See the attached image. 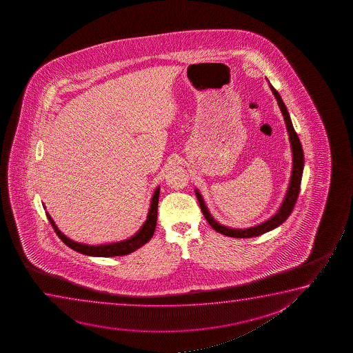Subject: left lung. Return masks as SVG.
Here are the masks:
<instances>
[{
	"mask_svg": "<svg viewBox=\"0 0 353 353\" xmlns=\"http://www.w3.org/2000/svg\"><path fill=\"white\" fill-rule=\"evenodd\" d=\"M270 85L271 92L274 94V97L277 100L279 107H280L281 112L283 114V119H285V128L290 134V148H292V154H293V164H292V174H290V184L288 188L285 192V198L283 201L281 203L280 208L277 210V212L272 216V217L266 219L265 222L256 224L254 227L246 228V229H236V228L225 227L221 223H218L212 214L208 211L206 203L203 201V195L200 194L198 189H195V195L198 198L199 205L203 211V214L206 218L208 224L216 230V232H221L225 236L236 237V239H247V237H254L263 235L265 232H271L272 229L281 225L282 223L285 222L287 218L290 217V213L294 208L296 199L299 195L300 183H301V177H303V170H304V152L301 148V143H300L299 137L295 132L292 121H290V113L287 111L285 102L282 101L280 94L276 92L275 88Z\"/></svg>",
	"mask_w": 353,
	"mask_h": 353,
	"instance_id": "8db88e82",
	"label": "left lung"
}]
</instances>
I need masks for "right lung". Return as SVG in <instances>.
Masks as SVG:
<instances>
[{
	"label": "right lung",
	"mask_w": 353,
	"mask_h": 353,
	"mask_svg": "<svg viewBox=\"0 0 353 353\" xmlns=\"http://www.w3.org/2000/svg\"><path fill=\"white\" fill-rule=\"evenodd\" d=\"M160 187L158 185L155 188L154 193L150 199V206L147 214V219L142 224L140 230L134 234L129 239H125L123 241L111 242V243H103V245H87L82 242L73 241L70 237L66 236L63 232L59 230L57 224L53 221V218L50 217L47 211L46 214L48 217L49 222L52 224L55 232L58 234V236L61 239V241L66 246L72 248L73 251L79 252L82 254L89 256H126L129 253L139 250L140 247L143 246L145 243L150 241L153 234H154L155 227H157V218H158V203H159ZM43 208L46 206L43 205Z\"/></svg>",
	"instance_id": "add662e5"
}]
</instances>
